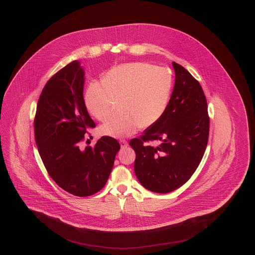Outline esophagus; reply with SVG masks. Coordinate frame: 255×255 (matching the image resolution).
I'll return each instance as SVG.
<instances>
[{
  "label": "esophagus",
  "instance_id": "34e87169",
  "mask_svg": "<svg viewBox=\"0 0 255 255\" xmlns=\"http://www.w3.org/2000/svg\"><path fill=\"white\" fill-rule=\"evenodd\" d=\"M120 145L122 148H125V147H127V146L128 145V141L127 140H125V139H121L120 140Z\"/></svg>",
  "mask_w": 255,
  "mask_h": 255
}]
</instances>
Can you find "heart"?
Here are the masks:
<instances>
[{
	"instance_id": "heart-1",
	"label": "heart",
	"mask_w": 255,
	"mask_h": 255,
	"mask_svg": "<svg viewBox=\"0 0 255 255\" xmlns=\"http://www.w3.org/2000/svg\"><path fill=\"white\" fill-rule=\"evenodd\" d=\"M172 77L163 68L147 63H128L110 70L101 83H91L85 92L84 103L95 119L106 121L115 112L120 99L122 112L99 128L102 135L129 136L140 128L159 121L168 105Z\"/></svg>"
}]
</instances>
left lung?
<instances>
[{
	"instance_id": "8db88e82",
	"label": "left lung",
	"mask_w": 255,
	"mask_h": 255,
	"mask_svg": "<svg viewBox=\"0 0 255 255\" xmlns=\"http://www.w3.org/2000/svg\"><path fill=\"white\" fill-rule=\"evenodd\" d=\"M170 101L157 123L133 138L134 172L139 182L153 192L168 193L187 182L197 169L207 146L209 116L199 82L181 65ZM156 141L159 146H151Z\"/></svg>"
}]
</instances>
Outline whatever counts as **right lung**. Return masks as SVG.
I'll return each instance as SVG.
<instances>
[{
	"instance_id": "obj_1",
	"label": "right lung",
	"mask_w": 255,
	"mask_h": 255,
	"mask_svg": "<svg viewBox=\"0 0 255 255\" xmlns=\"http://www.w3.org/2000/svg\"><path fill=\"white\" fill-rule=\"evenodd\" d=\"M84 80L78 61L54 74L41 92L34 119L35 141L48 174L80 197L104 187L121 148L110 136H102L94 147L80 144L87 130L95 128L83 99Z\"/></svg>"
}]
</instances>
